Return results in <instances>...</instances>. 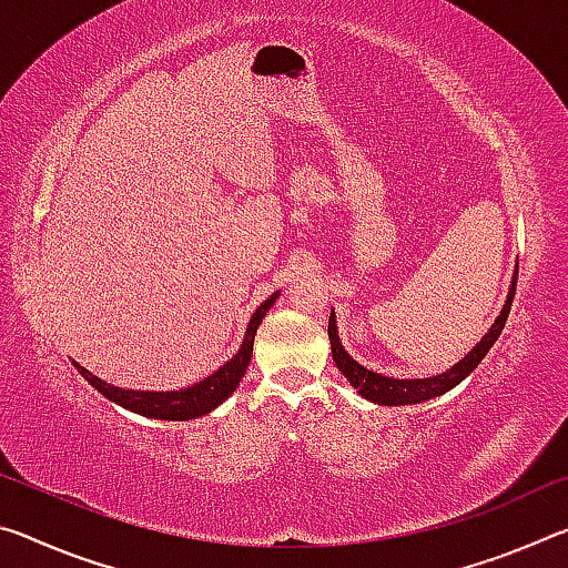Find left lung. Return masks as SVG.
I'll return each mask as SVG.
<instances>
[{
  "label": "left lung",
  "instance_id": "left-lung-1",
  "mask_svg": "<svg viewBox=\"0 0 568 568\" xmlns=\"http://www.w3.org/2000/svg\"><path fill=\"white\" fill-rule=\"evenodd\" d=\"M516 281H518V271L514 275V283H511V291H508L504 311L496 318V323L491 325V331H488L484 338H480V343L466 355L464 361L456 363L454 368L444 373V376L420 378V381L418 378L398 381V378H386V376H381V373H373L368 368H363L361 363H355L351 355L343 351V345L338 341V331H335V318L331 313L328 338H331L333 361H335V365H338V371L343 373V376L351 381V386L358 390L363 398H368L373 403H383V406H408V403H420V400L436 398V396H440V393H446L454 386H458V383L464 381L468 373L486 358V353L491 351V345L498 341V335H501V331H504L508 313H511V303H514V295H516Z\"/></svg>",
  "mask_w": 568,
  "mask_h": 568
}]
</instances>
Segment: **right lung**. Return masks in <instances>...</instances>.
I'll return each mask as SVG.
<instances>
[{"mask_svg":"<svg viewBox=\"0 0 568 568\" xmlns=\"http://www.w3.org/2000/svg\"><path fill=\"white\" fill-rule=\"evenodd\" d=\"M275 295L267 297V301L257 307L253 318H250L245 341L240 345V351L235 353L233 361H227L223 368L215 371L213 376H207L205 381L195 383L185 390H168V393H152V390H124L118 386H110V383L100 381L98 376H92L88 368L77 365L74 368L82 373V378L90 383L92 388H98L104 398H110L114 403H120L122 408L140 413V416L148 418H162V420H187V418H197L205 416L213 408H217L230 393H233L240 386V378L245 376L247 363L253 358V341L257 333V325L263 323L267 307L275 303Z\"/></svg>","mask_w":568,"mask_h":568,"instance_id":"1","label":"right lung"}]
</instances>
